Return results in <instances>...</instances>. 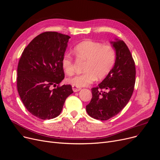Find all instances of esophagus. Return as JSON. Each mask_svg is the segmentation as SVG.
<instances>
[{
    "label": "esophagus",
    "instance_id": "34e87169",
    "mask_svg": "<svg viewBox=\"0 0 160 160\" xmlns=\"http://www.w3.org/2000/svg\"><path fill=\"white\" fill-rule=\"evenodd\" d=\"M72 90L74 92H77V91H79L80 90L82 89V88H78V87H76L74 86H72Z\"/></svg>",
    "mask_w": 160,
    "mask_h": 160
}]
</instances>
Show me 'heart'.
I'll list each match as a JSON object with an SVG mask.
<instances>
[{
  "label": "heart",
  "instance_id": "heart-1",
  "mask_svg": "<svg viewBox=\"0 0 160 160\" xmlns=\"http://www.w3.org/2000/svg\"><path fill=\"white\" fill-rule=\"evenodd\" d=\"M78 59L86 61L84 73L67 79V82L76 87L80 88L90 85L97 78L102 79L110 72L115 65L117 52L115 48L110 44L103 45L91 40L83 41L73 49ZM62 67L69 76L74 73L73 59L69 54H65L61 60Z\"/></svg>",
  "mask_w": 160,
  "mask_h": 160
}]
</instances>
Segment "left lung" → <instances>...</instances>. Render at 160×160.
<instances>
[{"instance_id":"1","label":"left lung","mask_w":160,"mask_h":160,"mask_svg":"<svg viewBox=\"0 0 160 160\" xmlns=\"http://www.w3.org/2000/svg\"><path fill=\"white\" fill-rule=\"evenodd\" d=\"M110 43L117 52L115 65L102 82L91 89L92 98L86 106L88 115L101 121L112 118L122 110L132 95L136 82L135 62L127 45L118 39Z\"/></svg>"}]
</instances>
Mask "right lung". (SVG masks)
<instances>
[{
    "mask_svg": "<svg viewBox=\"0 0 160 160\" xmlns=\"http://www.w3.org/2000/svg\"><path fill=\"white\" fill-rule=\"evenodd\" d=\"M70 38L56 32H43L22 53L18 67V93L27 110L39 119L58 117L73 93L71 85L58 86L65 77L61 60Z\"/></svg>",
    "mask_w": 160,
    "mask_h": 160,
    "instance_id": "1",
    "label": "right lung"
}]
</instances>
